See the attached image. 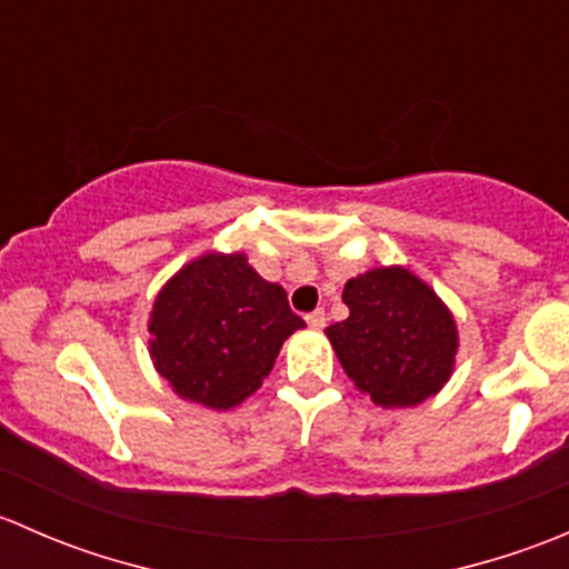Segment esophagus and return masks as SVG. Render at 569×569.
<instances>
[{
  "instance_id": "34e87169",
  "label": "esophagus",
  "mask_w": 569,
  "mask_h": 569,
  "mask_svg": "<svg viewBox=\"0 0 569 569\" xmlns=\"http://www.w3.org/2000/svg\"><path fill=\"white\" fill-rule=\"evenodd\" d=\"M306 321H308V327H313V330H321L327 317H325V311H313V313H308Z\"/></svg>"
}]
</instances>
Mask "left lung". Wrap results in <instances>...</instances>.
Masks as SVG:
<instances>
[{
  "label": "left lung",
  "instance_id": "obj_1",
  "mask_svg": "<svg viewBox=\"0 0 569 569\" xmlns=\"http://www.w3.org/2000/svg\"><path fill=\"white\" fill-rule=\"evenodd\" d=\"M349 317L327 327L358 391L380 407H412L446 386L455 369L457 325L432 289L401 267L343 286Z\"/></svg>",
  "mask_w": 569,
  "mask_h": 569
}]
</instances>
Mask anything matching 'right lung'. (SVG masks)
<instances>
[{"instance_id": "1", "label": "right lung", "mask_w": 569, "mask_h": 569, "mask_svg": "<svg viewBox=\"0 0 569 569\" xmlns=\"http://www.w3.org/2000/svg\"><path fill=\"white\" fill-rule=\"evenodd\" d=\"M300 327L286 291L242 252H209L159 291L148 330L153 366L181 399L231 410L261 388Z\"/></svg>"}]
</instances>
